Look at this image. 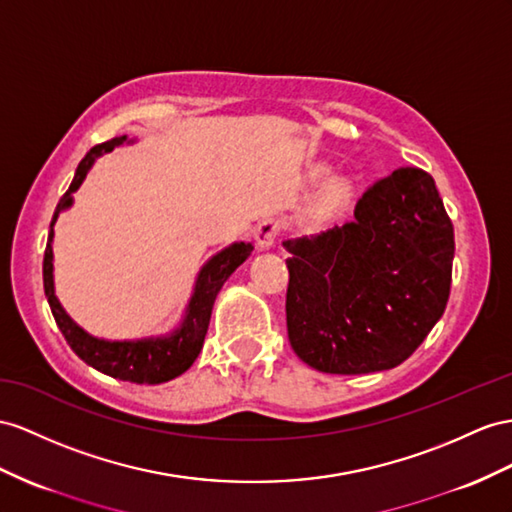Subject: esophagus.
<instances>
[{"label": "esophagus", "mask_w": 512, "mask_h": 512, "mask_svg": "<svg viewBox=\"0 0 512 512\" xmlns=\"http://www.w3.org/2000/svg\"><path fill=\"white\" fill-rule=\"evenodd\" d=\"M281 229H283V222H281V218H277V216H270V218H266V220H261L257 231H255L257 244H259L261 248H270L274 242H277Z\"/></svg>", "instance_id": "34e87169"}]
</instances>
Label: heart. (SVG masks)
Returning a JSON list of instances; mask_svg holds the SVG:
<instances>
[{"label": "heart", "instance_id": "obj_1", "mask_svg": "<svg viewBox=\"0 0 512 512\" xmlns=\"http://www.w3.org/2000/svg\"><path fill=\"white\" fill-rule=\"evenodd\" d=\"M335 196H342V190H335Z\"/></svg>", "mask_w": 512, "mask_h": 512}]
</instances>
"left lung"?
I'll return each instance as SVG.
<instances>
[{"label":"left lung","mask_w":512,"mask_h":512,"mask_svg":"<svg viewBox=\"0 0 512 512\" xmlns=\"http://www.w3.org/2000/svg\"><path fill=\"white\" fill-rule=\"evenodd\" d=\"M287 335L326 374H370L409 359L450 298L454 229L435 179L402 166L365 188L355 218L285 244Z\"/></svg>","instance_id":"left-lung-1"}]
</instances>
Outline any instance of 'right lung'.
Segmentation results:
<instances>
[{"mask_svg":"<svg viewBox=\"0 0 512 512\" xmlns=\"http://www.w3.org/2000/svg\"><path fill=\"white\" fill-rule=\"evenodd\" d=\"M125 142V136L112 138L108 142L95 144L90 149L84 160L77 164L75 177L71 181L69 190L64 192L60 199L54 218H51V231L45 248L43 259V285L45 296L49 300L51 313H54L58 329L62 331L67 344L73 348V352L80 359H84L88 365H93L95 370L108 374L112 378H121V381L129 383H166L170 378L186 372L194 359L199 357L203 348V339L209 326V318H212L214 300L220 292L222 283H225L240 264H244L246 257L251 255L253 244L238 242L231 244L225 251H220L216 257H212L203 266L199 281H196V290L190 300L188 316L183 320L181 329L175 331L170 337L164 339H140V342H103V339L90 337L77 326L64 309L60 307L58 298L54 294V253H51V238H54V222L64 207L71 205V194L82 186V181L88 173V168L93 166L99 155L110 153L116 144Z\"/></svg>","mask_w":512,"mask_h":512,"instance_id":"obj_1","label":"right lung"}]
</instances>
